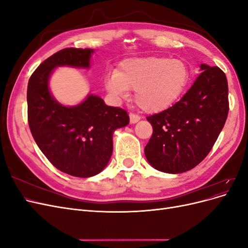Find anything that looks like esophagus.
<instances>
[{
  "label": "esophagus",
  "instance_id": "34e87169",
  "mask_svg": "<svg viewBox=\"0 0 248 248\" xmlns=\"http://www.w3.org/2000/svg\"><path fill=\"white\" fill-rule=\"evenodd\" d=\"M129 119H130V123H131V124H136V123H138V122L140 121V117L138 116V115L130 114V115H129Z\"/></svg>",
  "mask_w": 248,
  "mask_h": 248
}]
</instances>
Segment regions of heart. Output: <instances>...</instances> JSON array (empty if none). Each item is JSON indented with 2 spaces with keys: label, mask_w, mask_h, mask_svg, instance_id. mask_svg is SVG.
I'll use <instances>...</instances> for the list:
<instances>
[{
  "label": "heart",
  "mask_w": 248,
  "mask_h": 248,
  "mask_svg": "<svg viewBox=\"0 0 248 248\" xmlns=\"http://www.w3.org/2000/svg\"><path fill=\"white\" fill-rule=\"evenodd\" d=\"M190 79L189 66L181 59L146 57L125 59L109 72L104 85L116 99L136 90L134 100L146 112L168 109L183 94Z\"/></svg>",
  "instance_id": "1"
}]
</instances>
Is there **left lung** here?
Returning a JSON list of instances; mask_svg holds the SVG:
<instances>
[{
    "mask_svg": "<svg viewBox=\"0 0 248 248\" xmlns=\"http://www.w3.org/2000/svg\"><path fill=\"white\" fill-rule=\"evenodd\" d=\"M200 76L181 100L148 117L153 134L145 147L159 171L180 174L197 167L211 151L229 112L228 80L218 67L201 64Z\"/></svg>",
    "mask_w": 248,
    "mask_h": 248,
    "instance_id": "1",
    "label": "left lung"
}]
</instances>
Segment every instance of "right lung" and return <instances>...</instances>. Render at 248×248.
Segmentation results:
<instances>
[{"label":"right lung","mask_w":248,"mask_h":248,"mask_svg":"<svg viewBox=\"0 0 248 248\" xmlns=\"http://www.w3.org/2000/svg\"><path fill=\"white\" fill-rule=\"evenodd\" d=\"M92 48H65L56 52L29 79L28 119L32 136L50 163L66 174L89 178L102 171L112 154L115 130L128 125L127 112L108 107L101 97L88 94L67 107L51 94L49 78L57 67L89 69Z\"/></svg>","instance_id":"right-lung-1"}]
</instances>
